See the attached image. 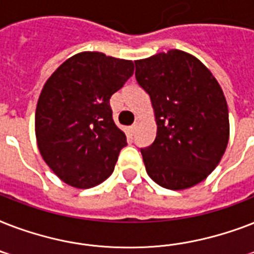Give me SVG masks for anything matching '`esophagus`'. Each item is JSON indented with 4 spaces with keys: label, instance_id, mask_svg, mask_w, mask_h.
<instances>
[{
    "label": "esophagus",
    "instance_id": "34e87169",
    "mask_svg": "<svg viewBox=\"0 0 254 254\" xmlns=\"http://www.w3.org/2000/svg\"><path fill=\"white\" fill-rule=\"evenodd\" d=\"M137 127H138V124H137V123L131 125V127H130V133H131V134H134L135 131H137Z\"/></svg>",
    "mask_w": 254,
    "mask_h": 254
}]
</instances>
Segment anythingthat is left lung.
<instances>
[{
    "label": "left lung",
    "instance_id": "obj_1",
    "mask_svg": "<svg viewBox=\"0 0 254 254\" xmlns=\"http://www.w3.org/2000/svg\"><path fill=\"white\" fill-rule=\"evenodd\" d=\"M134 63L157 123L154 142L141 149L147 174L165 189H190L212 173L228 145L223 89L199 59L181 50Z\"/></svg>",
    "mask_w": 254,
    "mask_h": 254
}]
</instances>
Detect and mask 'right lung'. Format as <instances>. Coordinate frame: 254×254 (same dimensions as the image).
I'll return each instance as SVG.
<instances>
[{
	"label": "right lung",
	"mask_w": 254,
	"mask_h": 254,
	"mask_svg": "<svg viewBox=\"0 0 254 254\" xmlns=\"http://www.w3.org/2000/svg\"><path fill=\"white\" fill-rule=\"evenodd\" d=\"M133 72L131 61L84 51L45 83L35 111L38 149L64 183L91 189L113 173L127 135L116 127L109 99Z\"/></svg>",
	"instance_id": "1"
}]
</instances>
